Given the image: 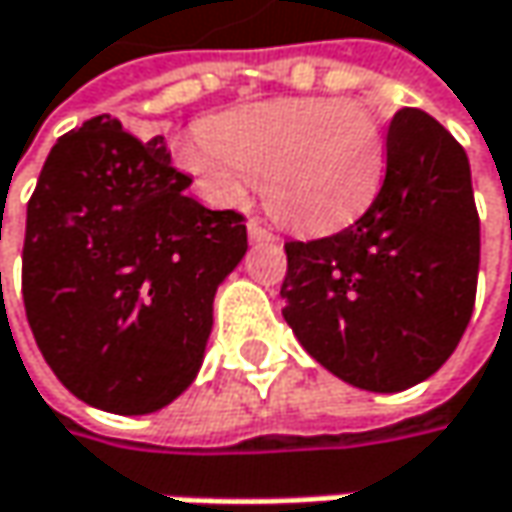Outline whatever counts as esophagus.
<instances>
[{
  "mask_svg": "<svg viewBox=\"0 0 512 512\" xmlns=\"http://www.w3.org/2000/svg\"><path fill=\"white\" fill-rule=\"evenodd\" d=\"M249 240L252 243H269V240H275V234L266 225H260L257 219H249Z\"/></svg>",
  "mask_w": 512,
  "mask_h": 512,
  "instance_id": "obj_1",
  "label": "esophagus"
}]
</instances>
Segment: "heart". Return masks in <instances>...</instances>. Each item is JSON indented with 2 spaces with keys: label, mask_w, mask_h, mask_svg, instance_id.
Here are the masks:
<instances>
[{
  "label": "heart",
  "mask_w": 512,
  "mask_h": 512,
  "mask_svg": "<svg viewBox=\"0 0 512 512\" xmlns=\"http://www.w3.org/2000/svg\"><path fill=\"white\" fill-rule=\"evenodd\" d=\"M181 166L210 199L234 205L257 178L281 225L322 234L357 219L381 190L387 140L372 111L349 99H269L231 108L178 143Z\"/></svg>",
  "instance_id": "heart-1"
}]
</instances>
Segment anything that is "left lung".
I'll return each instance as SVG.
<instances>
[{
    "instance_id": "8db88e82",
    "label": "left lung",
    "mask_w": 512,
    "mask_h": 512,
    "mask_svg": "<svg viewBox=\"0 0 512 512\" xmlns=\"http://www.w3.org/2000/svg\"><path fill=\"white\" fill-rule=\"evenodd\" d=\"M284 249L281 313L313 360L369 393L422 384L475 307L481 222L463 146L425 111H398L372 208L334 237Z\"/></svg>"
}]
</instances>
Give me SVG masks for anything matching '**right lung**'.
<instances>
[{
	"label": "right lung",
	"instance_id": "1",
	"mask_svg": "<svg viewBox=\"0 0 512 512\" xmlns=\"http://www.w3.org/2000/svg\"><path fill=\"white\" fill-rule=\"evenodd\" d=\"M163 137L119 119L64 134L28 202L23 302L58 381L90 407L143 416L202 369L219 284L249 240L234 210H210Z\"/></svg>",
	"mask_w": 512,
	"mask_h": 512
}]
</instances>
